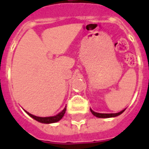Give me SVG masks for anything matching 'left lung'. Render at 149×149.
<instances>
[{"label":"left lung","mask_w":149,"mask_h":149,"mask_svg":"<svg viewBox=\"0 0 149 149\" xmlns=\"http://www.w3.org/2000/svg\"><path fill=\"white\" fill-rule=\"evenodd\" d=\"M91 113H93V115L96 116L97 118H113V117H116V116L120 115V113H122L125 110H123L119 113H97V112H94L93 111H92L91 109Z\"/></svg>","instance_id":"left-lung-1"}]
</instances>
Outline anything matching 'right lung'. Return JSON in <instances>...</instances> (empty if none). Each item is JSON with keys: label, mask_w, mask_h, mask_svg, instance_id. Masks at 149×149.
<instances>
[{"label": "right lung", "mask_w": 149, "mask_h": 149, "mask_svg": "<svg viewBox=\"0 0 149 149\" xmlns=\"http://www.w3.org/2000/svg\"><path fill=\"white\" fill-rule=\"evenodd\" d=\"M65 111H66V107H65V108L63 109L62 112H60L59 113H58L56 116H53V117H47V118H41V117H36L35 115H32L31 113H29V112H27L26 113L29 114L30 117H31L32 118H34L35 120H36L38 122L41 123H45V124H50V123H55L58 121L59 120L62 119L63 116H64V113H65Z\"/></svg>", "instance_id": "1"}]
</instances>
